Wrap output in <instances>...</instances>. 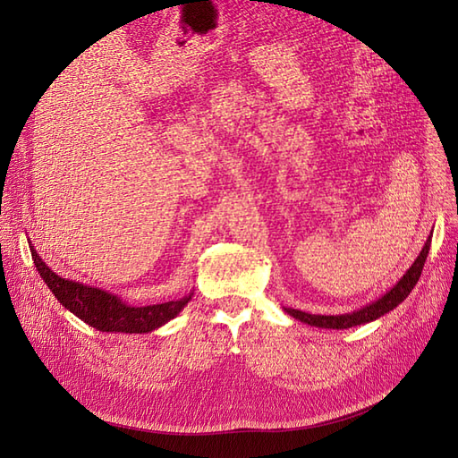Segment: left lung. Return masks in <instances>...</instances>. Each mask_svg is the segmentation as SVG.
<instances>
[{"label": "left lung", "instance_id": "8db88e82", "mask_svg": "<svg viewBox=\"0 0 458 458\" xmlns=\"http://www.w3.org/2000/svg\"><path fill=\"white\" fill-rule=\"evenodd\" d=\"M428 249H430V235L427 239L425 247L421 249L420 256L414 259L412 267L408 269L403 278L392 287L390 292L384 293L380 299H377L375 302L360 308L356 311H352V314H342V316H316V314H306V311H301V310H295V308H284L287 314H290L292 318L302 321V323H308L311 327H319V328H351V327H356V325H364V323H369V321H375L378 319L380 316L388 314V311H392L395 306H399L408 295H411V292L414 290V285L418 284L420 276H421V271H423V266H425V259H427V254H428Z\"/></svg>", "mask_w": 458, "mask_h": 458}]
</instances>
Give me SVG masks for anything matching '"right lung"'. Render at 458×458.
I'll list each match as a JSON object with an SVG mask.
<instances>
[{
	"label": "right lung",
	"mask_w": 458,
	"mask_h": 458,
	"mask_svg": "<svg viewBox=\"0 0 458 458\" xmlns=\"http://www.w3.org/2000/svg\"><path fill=\"white\" fill-rule=\"evenodd\" d=\"M33 263L40 273L46 285L55 299L78 316L81 321L100 332H126V334H147L152 332L171 319H174L183 306L191 301L192 293L180 301H168L152 306H130L118 295L100 290V287L85 285L74 280L55 275L40 259L37 250L30 245Z\"/></svg>",
	"instance_id": "1"
}]
</instances>
